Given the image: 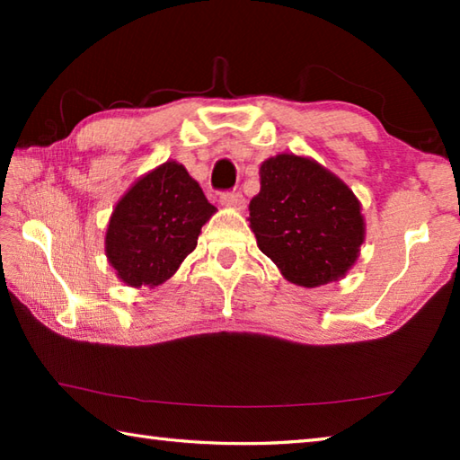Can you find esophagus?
<instances>
[{"label":"esophagus","instance_id":"1","mask_svg":"<svg viewBox=\"0 0 460 460\" xmlns=\"http://www.w3.org/2000/svg\"><path fill=\"white\" fill-rule=\"evenodd\" d=\"M221 205L225 207H233V208H243L245 207V199L241 192L235 190H227L221 194Z\"/></svg>","mask_w":460,"mask_h":460}]
</instances>
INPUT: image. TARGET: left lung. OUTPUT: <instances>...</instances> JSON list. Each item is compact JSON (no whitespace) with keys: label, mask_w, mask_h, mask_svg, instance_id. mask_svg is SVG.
Segmentation results:
<instances>
[{"label":"left lung","mask_w":460,"mask_h":460,"mask_svg":"<svg viewBox=\"0 0 460 460\" xmlns=\"http://www.w3.org/2000/svg\"><path fill=\"white\" fill-rule=\"evenodd\" d=\"M260 184L249 227L288 282L316 288L353 268L365 221L361 202L339 176L310 158L278 154L261 164Z\"/></svg>","instance_id":"left-lung-1"}]
</instances>
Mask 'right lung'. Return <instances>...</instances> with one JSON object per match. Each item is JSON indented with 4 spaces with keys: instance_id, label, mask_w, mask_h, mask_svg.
I'll list each match as a JSON object with an SVG mask.
<instances>
[{
    "instance_id": "obj_1",
    "label": "right lung",
    "mask_w": 460,
    "mask_h": 460,
    "mask_svg": "<svg viewBox=\"0 0 460 460\" xmlns=\"http://www.w3.org/2000/svg\"><path fill=\"white\" fill-rule=\"evenodd\" d=\"M217 208L182 164L168 160L144 174L115 205L105 255L131 288L164 284L197 247Z\"/></svg>"
}]
</instances>
